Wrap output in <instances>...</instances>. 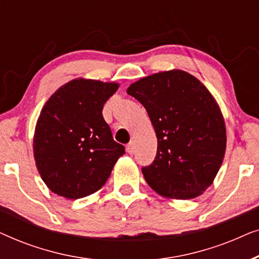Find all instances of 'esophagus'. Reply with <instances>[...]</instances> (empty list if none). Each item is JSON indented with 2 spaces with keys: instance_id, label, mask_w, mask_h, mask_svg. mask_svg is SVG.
<instances>
[{
  "instance_id": "1",
  "label": "esophagus",
  "mask_w": 259,
  "mask_h": 259,
  "mask_svg": "<svg viewBox=\"0 0 259 259\" xmlns=\"http://www.w3.org/2000/svg\"><path fill=\"white\" fill-rule=\"evenodd\" d=\"M134 150H136V146H134V143H133V141H131L130 144H127V146H126V151L128 152L130 154H133V153H134Z\"/></svg>"
}]
</instances>
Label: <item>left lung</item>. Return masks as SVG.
<instances>
[{
    "label": "left lung",
    "instance_id": "8db88e82",
    "mask_svg": "<svg viewBox=\"0 0 259 259\" xmlns=\"http://www.w3.org/2000/svg\"><path fill=\"white\" fill-rule=\"evenodd\" d=\"M148 113L158 138L145 180L168 199H192L212 185L226 150L223 113L204 83L182 69L159 72L127 88Z\"/></svg>",
    "mask_w": 259,
    "mask_h": 259
}]
</instances>
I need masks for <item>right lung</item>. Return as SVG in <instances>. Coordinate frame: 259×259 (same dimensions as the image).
Listing matches in <instances>:
<instances>
[{
    "mask_svg": "<svg viewBox=\"0 0 259 259\" xmlns=\"http://www.w3.org/2000/svg\"><path fill=\"white\" fill-rule=\"evenodd\" d=\"M118 82L77 77L62 84L41 109L33 152L42 180L67 199L93 194L105 185L125 147L102 118Z\"/></svg>",
    "mask_w": 259,
    "mask_h": 259,
    "instance_id": "right-lung-1",
    "label": "right lung"
}]
</instances>
